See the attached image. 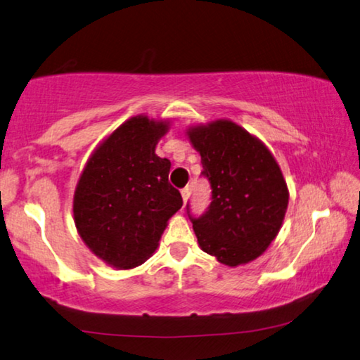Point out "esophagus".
<instances>
[{
	"mask_svg": "<svg viewBox=\"0 0 360 360\" xmlns=\"http://www.w3.org/2000/svg\"><path fill=\"white\" fill-rule=\"evenodd\" d=\"M181 195H182V200H184V205H186L187 203V198H189V195H191L189 187H184V189L181 191Z\"/></svg>",
	"mask_w": 360,
	"mask_h": 360,
	"instance_id": "1",
	"label": "esophagus"
}]
</instances>
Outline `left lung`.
<instances>
[{
  "instance_id": "1",
  "label": "left lung",
  "mask_w": 360,
  "mask_h": 360,
  "mask_svg": "<svg viewBox=\"0 0 360 360\" xmlns=\"http://www.w3.org/2000/svg\"><path fill=\"white\" fill-rule=\"evenodd\" d=\"M187 134L211 186L207 211L200 218L189 214L198 245L231 267L256 259L281 231L288 207L287 182L276 158L229 120L189 128Z\"/></svg>"
}]
</instances>
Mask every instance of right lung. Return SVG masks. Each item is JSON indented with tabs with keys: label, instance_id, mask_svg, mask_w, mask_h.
Instances as JSON below:
<instances>
[{
	"label": "right lung",
	"instance_id": "1",
	"mask_svg": "<svg viewBox=\"0 0 360 360\" xmlns=\"http://www.w3.org/2000/svg\"><path fill=\"white\" fill-rule=\"evenodd\" d=\"M168 122L144 115L118 127L88 160L73 197L79 237L102 261L131 269L158 247L168 219L182 207L168 182L171 162L155 153Z\"/></svg>",
	"mask_w": 360,
	"mask_h": 360
}]
</instances>
